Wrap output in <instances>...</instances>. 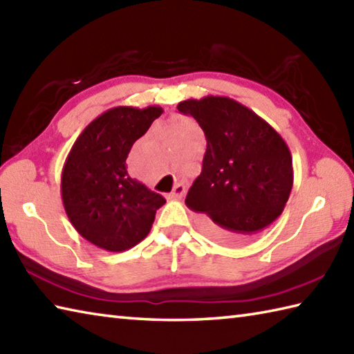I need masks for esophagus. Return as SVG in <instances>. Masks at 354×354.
<instances>
[{
	"label": "esophagus",
	"instance_id": "34e87169",
	"mask_svg": "<svg viewBox=\"0 0 354 354\" xmlns=\"http://www.w3.org/2000/svg\"><path fill=\"white\" fill-rule=\"evenodd\" d=\"M184 193H185V185L184 184H176L175 187H173L170 196L171 198H183Z\"/></svg>",
	"mask_w": 354,
	"mask_h": 354
}]
</instances>
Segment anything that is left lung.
Masks as SVG:
<instances>
[{"mask_svg":"<svg viewBox=\"0 0 354 354\" xmlns=\"http://www.w3.org/2000/svg\"><path fill=\"white\" fill-rule=\"evenodd\" d=\"M204 130L203 171L185 198L204 214V232L223 244H239L281 216L293 187L287 142L252 109L227 96L178 104Z\"/></svg>","mask_w":354,"mask_h":354,"instance_id":"8db88e82","label":"left lung"}]
</instances>
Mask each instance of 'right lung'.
Segmentation results:
<instances>
[{"label":"right lung","instance_id":"right-lung-1","mask_svg":"<svg viewBox=\"0 0 354 354\" xmlns=\"http://www.w3.org/2000/svg\"><path fill=\"white\" fill-rule=\"evenodd\" d=\"M164 110L109 109L76 138L61 173L62 205L75 230L107 252H124L147 236L165 199L130 178L131 145Z\"/></svg>","mask_w":354,"mask_h":354}]
</instances>
